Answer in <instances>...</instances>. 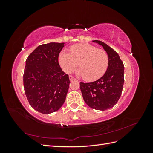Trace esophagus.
<instances>
[{
	"mask_svg": "<svg viewBox=\"0 0 153 153\" xmlns=\"http://www.w3.org/2000/svg\"><path fill=\"white\" fill-rule=\"evenodd\" d=\"M69 80H70V81H73V80H75V78H74L73 76H69Z\"/></svg>",
	"mask_w": 153,
	"mask_h": 153,
	"instance_id": "esophagus-1",
	"label": "esophagus"
}]
</instances>
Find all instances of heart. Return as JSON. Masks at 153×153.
<instances>
[{
    "instance_id": "heart-1",
    "label": "heart",
    "mask_w": 153,
    "mask_h": 153,
    "mask_svg": "<svg viewBox=\"0 0 153 153\" xmlns=\"http://www.w3.org/2000/svg\"><path fill=\"white\" fill-rule=\"evenodd\" d=\"M69 51L70 53L62 51L59 56V65L66 73H71L79 64L77 75L92 82L102 76L108 68V54L102 49L88 43H79L71 47Z\"/></svg>"
}]
</instances>
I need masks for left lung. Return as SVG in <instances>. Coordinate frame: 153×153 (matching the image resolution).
<instances>
[{
  "mask_svg": "<svg viewBox=\"0 0 153 153\" xmlns=\"http://www.w3.org/2000/svg\"><path fill=\"white\" fill-rule=\"evenodd\" d=\"M92 42L101 45L107 53L108 66L105 73L98 80L80 83L85 103L89 107L106 110L112 108L121 95L124 84V64L115 51L108 45L98 40Z\"/></svg>",
  "mask_w": 153,
  "mask_h": 153,
  "instance_id": "1",
  "label": "left lung"
}]
</instances>
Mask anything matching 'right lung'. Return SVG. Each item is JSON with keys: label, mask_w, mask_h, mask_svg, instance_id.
<instances>
[{"label": "right lung", "mask_w": 153, "mask_h": 153, "mask_svg": "<svg viewBox=\"0 0 153 153\" xmlns=\"http://www.w3.org/2000/svg\"><path fill=\"white\" fill-rule=\"evenodd\" d=\"M64 43L38 46L27 59L24 87L30 106L44 114L53 113L65 101L70 81L59 64Z\"/></svg>", "instance_id": "add662e5"}]
</instances>
